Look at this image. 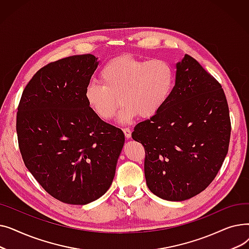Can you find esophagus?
Masks as SVG:
<instances>
[{"label": "esophagus", "instance_id": "obj_1", "mask_svg": "<svg viewBox=\"0 0 249 249\" xmlns=\"http://www.w3.org/2000/svg\"><path fill=\"white\" fill-rule=\"evenodd\" d=\"M123 132H124V134H125V137L127 138V139H129L130 137H131V130H130L129 128H123Z\"/></svg>", "mask_w": 249, "mask_h": 249}]
</instances>
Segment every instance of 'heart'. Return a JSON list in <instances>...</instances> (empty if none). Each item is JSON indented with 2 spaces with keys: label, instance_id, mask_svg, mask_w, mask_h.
<instances>
[{
  "label": "heart",
  "instance_id": "1",
  "mask_svg": "<svg viewBox=\"0 0 249 249\" xmlns=\"http://www.w3.org/2000/svg\"><path fill=\"white\" fill-rule=\"evenodd\" d=\"M101 84L90 82L85 98L97 116L108 120L122 104L118 120L131 121L139 115L149 118L167 102L175 85V70L163 59L143 61L129 55L111 59L100 72Z\"/></svg>",
  "mask_w": 249,
  "mask_h": 249
}]
</instances>
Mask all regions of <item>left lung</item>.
Returning a JSON list of instances; mask_svg holds the SVG:
<instances>
[{
    "instance_id": "obj_1",
    "label": "left lung",
    "mask_w": 249,
    "mask_h": 249,
    "mask_svg": "<svg viewBox=\"0 0 249 249\" xmlns=\"http://www.w3.org/2000/svg\"><path fill=\"white\" fill-rule=\"evenodd\" d=\"M176 85L164 106L134 127L145 149L148 189L167 201H185L211 184L223 163L231 123L224 90L186 54L176 64Z\"/></svg>"
}]
</instances>
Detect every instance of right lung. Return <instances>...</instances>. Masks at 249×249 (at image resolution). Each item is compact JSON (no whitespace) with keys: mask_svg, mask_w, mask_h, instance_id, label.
Instances as JSON below:
<instances>
[{"mask_svg":"<svg viewBox=\"0 0 249 249\" xmlns=\"http://www.w3.org/2000/svg\"><path fill=\"white\" fill-rule=\"evenodd\" d=\"M99 64L72 55L39 70L23 90L17 113L26 167L52 197L71 205L94 202L112 185L125 136L89 108L85 90Z\"/></svg>","mask_w":249,"mask_h":249,"instance_id":"1","label":"right lung"}]
</instances>
